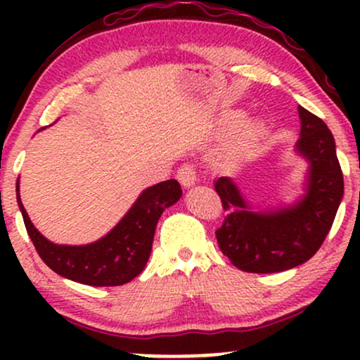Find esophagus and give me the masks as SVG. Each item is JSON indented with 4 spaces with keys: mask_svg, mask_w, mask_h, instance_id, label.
I'll use <instances>...</instances> for the list:
<instances>
[{
    "mask_svg": "<svg viewBox=\"0 0 360 360\" xmlns=\"http://www.w3.org/2000/svg\"><path fill=\"white\" fill-rule=\"evenodd\" d=\"M177 181H179L183 188H191L196 183V171L189 164H183L177 169Z\"/></svg>",
    "mask_w": 360,
    "mask_h": 360,
    "instance_id": "esophagus-1",
    "label": "esophagus"
}]
</instances>
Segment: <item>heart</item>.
<instances>
[{
  "instance_id": "b5f03b06",
  "label": "heart",
  "mask_w": 360,
  "mask_h": 360,
  "mask_svg": "<svg viewBox=\"0 0 360 360\" xmlns=\"http://www.w3.org/2000/svg\"><path fill=\"white\" fill-rule=\"evenodd\" d=\"M240 117L242 113L237 111V113L230 117V123H235ZM264 134H266V125H264L262 120H243L240 127L235 130L232 139L229 140V143L223 148V160H229V162L230 160H237L249 154V152L255 150L260 146V142H262Z\"/></svg>"
}]
</instances>
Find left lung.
<instances>
[{"mask_svg": "<svg viewBox=\"0 0 360 360\" xmlns=\"http://www.w3.org/2000/svg\"><path fill=\"white\" fill-rule=\"evenodd\" d=\"M300 139L295 152L308 162L303 194L291 205L259 208L230 177L214 181L226 218L217 230L223 255L255 274L292 269L316 254L344 196L335 140L323 120L298 106Z\"/></svg>", "mask_w": 360, "mask_h": 360, "instance_id": "8db88e82", "label": "left lung"}]
</instances>
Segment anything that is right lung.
Here are the masks:
<instances>
[{"instance_id": "add662e5", "label": "right lung", "mask_w": 360, "mask_h": 360, "mask_svg": "<svg viewBox=\"0 0 360 360\" xmlns=\"http://www.w3.org/2000/svg\"><path fill=\"white\" fill-rule=\"evenodd\" d=\"M181 196L183 189L176 179L162 181L143 189L122 220L100 240L86 245H60L35 229L20 200V179L16 181V201L40 257L62 278L88 286H122L137 278L150 257L160 214Z\"/></svg>"}]
</instances>
